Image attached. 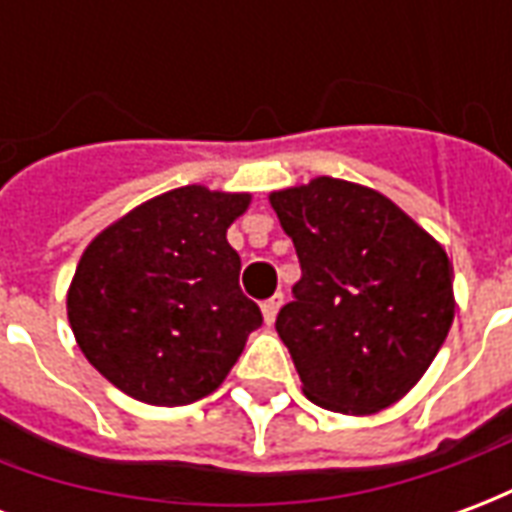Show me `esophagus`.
<instances>
[{
  "instance_id": "obj_1",
  "label": "esophagus",
  "mask_w": 512,
  "mask_h": 512,
  "mask_svg": "<svg viewBox=\"0 0 512 512\" xmlns=\"http://www.w3.org/2000/svg\"><path fill=\"white\" fill-rule=\"evenodd\" d=\"M279 307H282V293H277V296H271L268 301H263V318H266L268 326L277 321Z\"/></svg>"
}]
</instances>
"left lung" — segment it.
<instances>
[{"mask_svg": "<svg viewBox=\"0 0 512 512\" xmlns=\"http://www.w3.org/2000/svg\"><path fill=\"white\" fill-rule=\"evenodd\" d=\"M301 279L277 332L312 403L373 414L417 384L455 315L447 252L365 186L315 178L274 191Z\"/></svg>", "mask_w": 512, "mask_h": 512, "instance_id": "left-lung-1", "label": "left lung"}]
</instances>
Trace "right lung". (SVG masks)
<instances>
[{"label": "right lung", "mask_w": 512, "mask_h": 512, "mask_svg": "<svg viewBox=\"0 0 512 512\" xmlns=\"http://www.w3.org/2000/svg\"><path fill=\"white\" fill-rule=\"evenodd\" d=\"M249 194L180 186L84 249L68 321L90 365L150 406H189L222 384L263 323L238 285L227 227Z\"/></svg>", "instance_id": "add662e5"}]
</instances>
